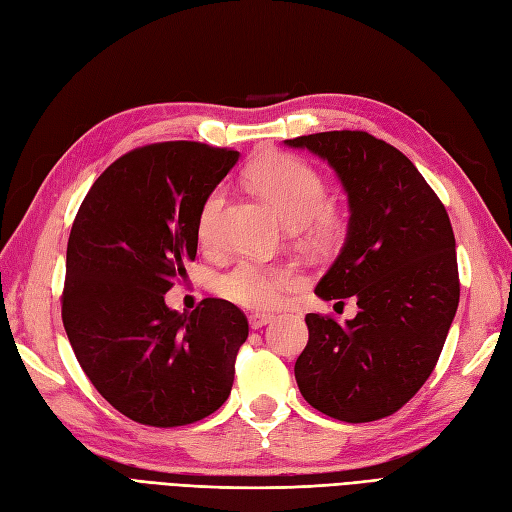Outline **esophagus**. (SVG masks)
Here are the masks:
<instances>
[{
	"mask_svg": "<svg viewBox=\"0 0 512 512\" xmlns=\"http://www.w3.org/2000/svg\"><path fill=\"white\" fill-rule=\"evenodd\" d=\"M270 320H272L270 313H251V316H248L251 329H261V326H266Z\"/></svg>",
	"mask_w": 512,
	"mask_h": 512,
	"instance_id": "esophagus-1",
	"label": "esophagus"
}]
</instances>
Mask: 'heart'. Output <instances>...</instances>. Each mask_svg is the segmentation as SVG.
<instances>
[{"mask_svg":"<svg viewBox=\"0 0 512 512\" xmlns=\"http://www.w3.org/2000/svg\"><path fill=\"white\" fill-rule=\"evenodd\" d=\"M253 186L279 209L285 222L296 227L313 244L333 246L348 229L344 207L326 201L329 186L316 166L296 155L274 153L253 164ZM227 190L218 186L207 194L199 214V238L207 246L220 242ZM298 283V272L283 264H261L244 259L227 270L216 283V292L246 309H274L285 292Z\"/></svg>","mask_w":512,"mask_h":512,"instance_id":"b5f03b06","label":"heart"}]
</instances>
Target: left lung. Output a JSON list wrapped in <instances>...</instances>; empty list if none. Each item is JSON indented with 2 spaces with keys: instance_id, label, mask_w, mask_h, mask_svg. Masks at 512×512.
Listing matches in <instances>:
<instances>
[{
  "instance_id": "1",
  "label": "left lung",
  "mask_w": 512,
  "mask_h": 512,
  "mask_svg": "<svg viewBox=\"0 0 512 512\" xmlns=\"http://www.w3.org/2000/svg\"><path fill=\"white\" fill-rule=\"evenodd\" d=\"M335 168L350 201L344 251L318 283L331 300L355 296V320L307 313L309 342L294 374L303 398L348 424L393 415L435 370L461 296L445 205L413 162L361 129L285 140Z\"/></svg>"
}]
</instances>
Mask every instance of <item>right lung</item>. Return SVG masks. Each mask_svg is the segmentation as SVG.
Segmentation results:
<instances>
[{"label": "right lung", "instance_id": "1", "mask_svg": "<svg viewBox=\"0 0 512 512\" xmlns=\"http://www.w3.org/2000/svg\"><path fill=\"white\" fill-rule=\"evenodd\" d=\"M238 155L188 140L144 144L103 170L77 209L62 324L90 383L138 424L188 426L231 393L244 311L205 298L179 313L164 294L194 261L201 207Z\"/></svg>", "mask_w": 512, "mask_h": 512}]
</instances>
